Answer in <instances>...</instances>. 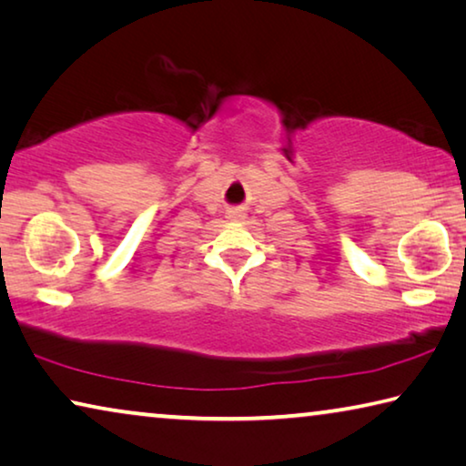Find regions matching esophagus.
<instances>
[{
	"label": "esophagus",
	"instance_id": "1",
	"mask_svg": "<svg viewBox=\"0 0 466 466\" xmlns=\"http://www.w3.org/2000/svg\"><path fill=\"white\" fill-rule=\"evenodd\" d=\"M241 215H239V212H231V218H239Z\"/></svg>",
	"mask_w": 466,
	"mask_h": 466
}]
</instances>
